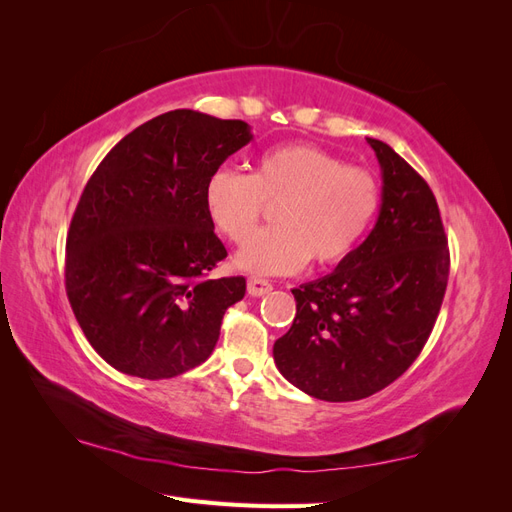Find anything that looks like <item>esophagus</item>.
Segmentation results:
<instances>
[{"label": "esophagus", "instance_id": "34e87169", "mask_svg": "<svg viewBox=\"0 0 512 512\" xmlns=\"http://www.w3.org/2000/svg\"><path fill=\"white\" fill-rule=\"evenodd\" d=\"M273 286L267 280H260V277H250L247 280V292L252 294V297H262V294H267Z\"/></svg>", "mask_w": 512, "mask_h": 512}]
</instances>
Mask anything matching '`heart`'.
<instances>
[{
	"label": "heart",
	"mask_w": 512,
	"mask_h": 512,
	"mask_svg": "<svg viewBox=\"0 0 512 512\" xmlns=\"http://www.w3.org/2000/svg\"><path fill=\"white\" fill-rule=\"evenodd\" d=\"M205 211L232 243L251 236L269 204L278 224L241 247L235 262L247 273L277 275L309 260L331 267L361 245L380 211V183L367 168L307 143L262 151L254 173L220 166L205 181Z\"/></svg>",
	"instance_id": "1"
}]
</instances>
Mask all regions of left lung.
Returning <instances> with one entry per match:
<instances>
[{"label": "left lung", "mask_w": 512, "mask_h": 512, "mask_svg": "<svg viewBox=\"0 0 512 512\" xmlns=\"http://www.w3.org/2000/svg\"><path fill=\"white\" fill-rule=\"evenodd\" d=\"M378 222L354 254L294 288L297 316L273 346L282 376L324 401H356L395 382L421 354L448 282V241L427 181L382 141Z\"/></svg>", "instance_id": "left-lung-1"}]
</instances>
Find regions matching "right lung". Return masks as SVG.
<instances>
[{
  "label": "right lung",
  "instance_id": "add662e5",
  "mask_svg": "<svg viewBox=\"0 0 512 512\" xmlns=\"http://www.w3.org/2000/svg\"><path fill=\"white\" fill-rule=\"evenodd\" d=\"M252 141L250 126L177 108L138 126L87 181L66 241V292L87 342L117 371L175 378L205 363L245 277L226 258L205 181Z\"/></svg>",
  "mask_w": 512,
  "mask_h": 512
}]
</instances>
